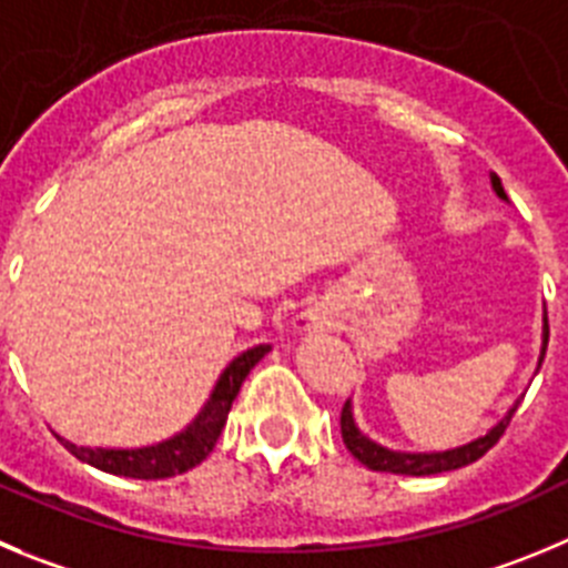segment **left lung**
Segmentation results:
<instances>
[{
	"mask_svg": "<svg viewBox=\"0 0 568 568\" xmlns=\"http://www.w3.org/2000/svg\"><path fill=\"white\" fill-rule=\"evenodd\" d=\"M493 190H496L501 199H507L499 176H493ZM547 342H549V322L544 325V356H547ZM544 356H540V362H544ZM516 409L518 404L513 406V409L507 412V417H501L499 426H493L485 437L474 439V443L463 445V448H454V452H443V454H400V452H389V448H381V445H375L373 439L358 434L356 423H353V415H349V404L342 406L338 428H342V439L344 445H347V452L353 454L358 463L367 465L369 470H381V474H404V476H432V474H445V470L465 468V465L485 457L493 445L505 437Z\"/></svg>",
	"mask_w": 568,
	"mask_h": 568,
	"instance_id": "left-lung-1",
	"label": "left lung"
}]
</instances>
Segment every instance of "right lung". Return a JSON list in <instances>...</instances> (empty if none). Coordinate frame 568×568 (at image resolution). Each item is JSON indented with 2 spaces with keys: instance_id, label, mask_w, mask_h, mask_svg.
Returning a JSON list of instances; mask_svg holds the SVG:
<instances>
[{
  "instance_id": "1",
  "label": "right lung",
  "mask_w": 568,
  "mask_h": 568,
  "mask_svg": "<svg viewBox=\"0 0 568 568\" xmlns=\"http://www.w3.org/2000/svg\"><path fill=\"white\" fill-rule=\"evenodd\" d=\"M266 344H260V347H252L246 349L243 356H237L219 378L215 392H212L210 400H206L204 412L173 439H164V443L151 445V448H134V452L83 448V445L67 443V439L61 437L58 439H61L63 448H69L78 459L105 470V474L131 476V479H168V476L184 474V470L195 468V465L204 463V459L210 457V452L215 448V443H219L221 437V428L226 426L232 400H235L237 392H241V384L246 381V375L252 373L254 364L266 356Z\"/></svg>"
}]
</instances>
